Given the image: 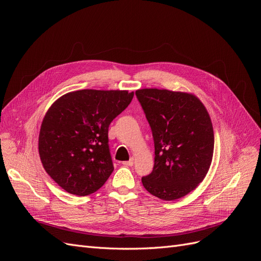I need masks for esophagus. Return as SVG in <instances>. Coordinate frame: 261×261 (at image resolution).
I'll list each match as a JSON object with an SVG mask.
<instances>
[{
    "mask_svg": "<svg viewBox=\"0 0 261 261\" xmlns=\"http://www.w3.org/2000/svg\"><path fill=\"white\" fill-rule=\"evenodd\" d=\"M133 163H134V160H133V159H130V161L122 162V164H123V165H125V166H132Z\"/></svg>",
    "mask_w": 261,
    "mask_h": 261,
    "instance_id": "34e87169",
    "label": "esophagus"
}]
</instances>
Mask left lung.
<instances>
[{
	"label": "left lung",
	"mask_w": 261,
	"mask_h": 261,
	"mask_svg": "<svg viewBox=\"0 0 261 261\" xmlns=\"http://www.w3.org/2000/svg\"><path fill=\"white\" fill-rule=\"evenodd\" d=\"M151 127L154 167L142 177L150 194L165 201L183 198L206 176L214 154V129L196 95L165 89L135 92Z\"/></svg>",
	"instance_id": "left-lung-1"
}]
</instances>
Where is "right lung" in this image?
I'll return each instance as SVG.
<instances>
[{
    "instance_id": "right-lung-1",
    "label": "right lung",
    "mask_w": 261,
    "mask_h": 261,
    "mask_svg": "<svg viewBox=\"0 0 261 261\" xmlns=\"http://www.w3.org/2000/svg\"><path fill=\"white\" fill-rule=\"evenodd\" d=\"M133 95L127 90L73 91L47 110L39 133V155L47 174L68 194L91 195L113 172L109 126Z\"/></svg>"
}]
</instances>
